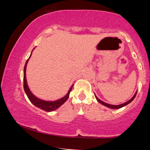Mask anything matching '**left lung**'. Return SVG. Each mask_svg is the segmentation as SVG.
<instances>
[{"label":"left lung","mask_w":150,"mask_h":150,"mask_svg":"<svg viewBox=\"0 0 150 150\" xmlns=\"http://www.w3.org/2000/svg\"><path fill=\"white\" fill-rule=\"evenodd\" d=\"M137 91H136L135 94H134V95H133L132 98L130 100H128L127 102H126V103H123V104H120V105H110V104H108V103H105V102H103V101H102V100H100L99 99V98H98V97H97L96 95H95V98H96L97 100H98V103H100V104H102V105H105V107H108V108H111V109H120V108H122V107L126 106L127 105H128V104H129V103H130L132 101V100L134 99V98H135V96H136V95H137Z\"/></svg>","instance_id":"obj_1"}]
</instances>
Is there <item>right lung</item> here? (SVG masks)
Returning a JSON list of instances; mask_svg holds the SVG:
<instances>
[{"label": "right lung", "mask_w": 150, "mask_h": 150, "mask_svg": "<svg viewBox=\"0 0 150 150\" xmlns=\"http://www.w3.org/2000/svg\"><path fill=\"white\" fill-rule=\"evenodd\" d=\"M31 54H32V52H31ZM31 54L30 55L29 58L28 59L27 61H26L25 64V67H24L23 88H24L25 93H26V95H27L28 98L30 101L31 102V103H33V104L35 105V106L37 107V108H40V109L45 110V111H47V112L54 111V110H55L58 108H60V107L61 106L63 103H65V102H66V100L68 99L69 95H70V93L71 92L73 85L70 87V88L69 89L68 92H67V93L65 95V96L62 97V98H60V99L55 100V101H46V100H41L40 98H37V97L35 96V95L32 93V92L30 90L28 85V83H27V80H26V66H27L28 62L30 57L31 56Z\"/></svg>", "instance_id": "add662e5"}]
</instances>
